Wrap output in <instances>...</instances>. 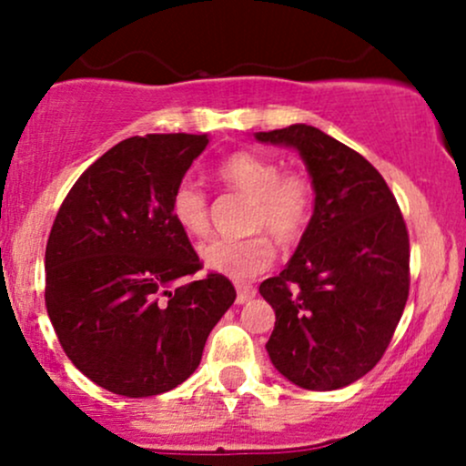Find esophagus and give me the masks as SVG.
<instances>
[{
	"label": "esophagus",
	"mask_w": 466,
	"mask_h": 466,
	"mask_svg": "<svg viewBox=\"0 0 466 466\" xmlns=\"http://www.w3.org/2000/svg\"><path fill=\"white\" fill-rule=\"evenodd\" d=\"M256 296V289L251 285H237V304L249 302Z\"/></svg>",
	"instance_id": "obj_1"
}]
</instances>
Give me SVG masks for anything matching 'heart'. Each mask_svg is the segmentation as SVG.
Instances as JSON below:
<instances>
[{
	"label": "heart",
	"mask_w": 466,
	"mask_h": 466,
	"mask_svg": "<svg viewBox=\"0 0 466 466\" xmlns=\"http://www.w3.org/2000/svg\"><path fill=\"white\" fill-rule=\"evenodd\" d=\"M217 175L228 188L249 197L248 229H267L278 243L291 248L300 243L315 212V184L302 168L280 170L271 155L237 151L217 166ZM170 215L190 237L210 232V199L199 184L181 179L170 197ZM208 269L248 280L274 263V243L263 232L245 238H217L201 248Z\"/></svg>",
	"instance_id": "1"
}]
</instances>
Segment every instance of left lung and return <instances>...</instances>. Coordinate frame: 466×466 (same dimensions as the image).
I'll use <instances>...</instances> for the list:
<instances>
[{
    "label": "left lung",
    "instance_id": "8db88e82",
    "mask_svg": "<svg viewBox=\"0 0 466 466\" xmlns=\"http://www.w3.org/2000/svg\"><path fill=\"white\" fill-rule=\"evenodd\" d=\"M298 148L315 184L313 221L260 296L276 311L271 363L304 390L350 386L377 366L410 293V234L386 179L309 125L256 133Z\"/></svg>",
    "mask_w": 466,
    "mask_h": 466
}]
</instances>
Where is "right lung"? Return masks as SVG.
<instances>
[{"label":"right lung","instance_id":"1","mask_svg":"<svg viewBox=\"0 0 466 466\" xmlns=\"http://www.w3.org/2000/svg\"><path fill=\"white\" fill-rule=\"evenodd\" d=\"M208 136L122 140L85 170L58 208L46 245V307L66 355L122 397L168 392L199 366L237 291L201 269L170 197Z\"/></svg>","mask_w":466,"mask_h":466}]
</instances>
